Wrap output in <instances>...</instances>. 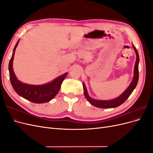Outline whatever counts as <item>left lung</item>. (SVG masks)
<instances>
[{"label":"left lung","mask_w":153,"mask_h":153,"mask_svg":"<svg viewBox=\"0 0 153 153\" xmlns=\"http://www.w3.org/2000/svg\"><path fill=\"white\" fill-rule=\"evenodd\" d=\"M133 47L135 50V52L137 55V59L135 64V67H134V76L133 80L131 82L130 85L128 86V87L126 89L123 93L120 95L118 98L111 100H98L91 98V97L88 94V92L87 91V88L84 83H83V87H84V96L89 102L96 107L101 108H115L117 107V106L122 105L125 101H126L129 96L131 95L133 90L135 89L136 87L137 83L138 81V63H139V56H138V53L137 52V50L136 48L134 47L133 45Z\"/></svg>","instance_id":"8db88e82"}]
</instances>
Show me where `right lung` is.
<instances>
[{"label": "right lung", "instance_id": "right-lung-1", "mask_svg": "<svg viewBox=\"0 0 153 153\" xmlns=\"http://www.w3.org/2000/svg\"><path fill=\"white\" fill-rule=\"evenodd\" d=\"M19 43L17 41L13 50L12 57L9 63V71L11 84L16 93L29 101L35 103H44L50 101L57 94L62 82L68 73L59 76L51 82L44 85H34L24 84L17 79L13 69V62L16 48Z\"/></svg>", "mask_w": 153, "mask_h": 153}]
</instances>
